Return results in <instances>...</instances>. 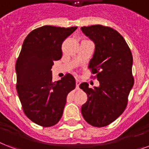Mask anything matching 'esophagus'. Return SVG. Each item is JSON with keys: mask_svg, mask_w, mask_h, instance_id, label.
<instances>
[{"mask_svg": "<svg viewBox=\"0 0 149 149\" xmlns=\"http://www.w3.org/2000/svg\"><path fill=\"white\" fill-rule=\"evenodd\" d=\"M80 80H79V79H76V85H77V89H78L79 88V84H80Z\"/></svg>", "mask_w": 149, "mask_h": 149, "instance_id": "obj_1", "label": "esophagus"}]
</instances>
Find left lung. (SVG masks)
<instances>
[{
  "mask_svg": "<svg viewBox=\"0 0 149 149\" xmlns=\"http://www.w3.org/2000/svg\"><path fill=\"white\" fill-rule=\"evenodd\" d=\"M81 30L95 43L89 69L100 82L93 89L86 83L80 84L88 96L81 112L89 124L100 128L114 122L126 108L134 84L133 58L125 39L114 29L97 24Z\"/></svg>",
  "mask_w": 149,
  "mask_h": 149,
  "instance_id": "8db88e82",
  "label": "left lung"
}]
</instances>
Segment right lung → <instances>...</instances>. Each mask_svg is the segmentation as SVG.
Segmentation results:
<instances>
[{
    "label": "right lung",
    "mask_w": 149,
    "mask_h": 149,
    "mask_svg": "<svg viewBox=\"0 0 149 149\" xmlns=\"http://www.w3.org/2000/svg\"><path fill=\"white\" fill-rule=\"evenodd\" d=\"M77 29L43 26L31 31L23 43L16 62V88L25 115L40 126L60 121L66 96L76 87L70 73L53 82L51 68L62 57L63 42Z\"/></svg>",
    "instance_id": "1"
}]
</instances>
